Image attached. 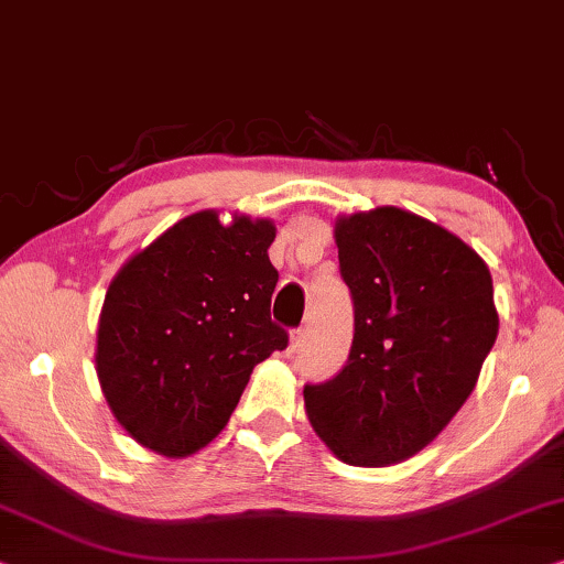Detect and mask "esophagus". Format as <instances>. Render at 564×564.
I'll return each mask as SVG.
<instances>
[{
	"label": "esophagus",
	"instance_id": "obj_1",
	"mask_svg": "<svg viewBox=\"0 0 564 564\" xmlns=\"http://www.w3.org/2000/svg\"><path fill=\"white\" fill-rule=\"evenodd\" d=\"M305 338H307V328L292 330V336H290V350H300L302 343H305Z\"/></svg>",
	"mask_w": 564,
	"mask_h": 564
}]
</instances>
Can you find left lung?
Wrapping results in <instances>:
<instances>
[{"label": "left lung", "mask_w": 564, "mask_h": 564, "mask_svg": "<svg viewBox=\"0 0 564 564\" xmlns=\"http://www.w3.org/2000/svg\"><path fill=\"white\" fill-rule=\"evenodd\" d=\"M336 243L354 343L302 394L336 458L381 468L432 443L470 397L499 336L494 282L458 236L391 206L340 218Z\"/></svg>", "instance_id": "8db88e82"}]
</instances>
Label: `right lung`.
<instances>
[{"label": "right lung", "instance_id": "1", "mask_svg": "<svg viewBox=\"0 0 564 564\" xmlns=\"http://www.w3.org/2000/svg\"><path fill=\"white\" fill-rule=\"evenodd\" d=\"M274 226H221L200 210L170 226L119 269L106 292L96 373L137 443L185 458L226 427L251 371L288 330L272 323Z\"/></svg>", "mask_w": 564, "mask_h": 564}]
</instances>
